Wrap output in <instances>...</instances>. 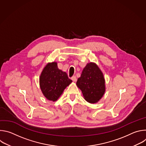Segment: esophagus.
Wrapping results in <instances>:
<instances>
[{"instance_id":"esophagus-1","label":"esophagus","mask_w":146,"mask_h":146,"mask_svg":"<svg viewBox=\"0 0 146 146\" xmlns=\"http://www.w3.org/2000/svg\"><path fill=\"white\" fill-rule=\"evenodd\" d=\"M72 80L74 81V82H76L77 81V78H76V76H73L72 77Z\"/></svg>"}]
</instances>
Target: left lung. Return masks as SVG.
Listing matches in <instances>:
<instances>
[{
    "label": "left lung",
    "mask_w": 146,
    "mask_h": 146,
    "mask_svg": "<svg viewBox=\"0 0 146 146\" xmlns=\"http://www.w3.org/2000/svg\"><path fill=\"white\" fill-rule=\"evenodd\" d=\"M76 85L81 91L84 99L90 103L98 102L106 91L105 77L94 62L86 65L77 79Z\"/></svg>",
    "instance_id": "obj_1"
}]
</instances>
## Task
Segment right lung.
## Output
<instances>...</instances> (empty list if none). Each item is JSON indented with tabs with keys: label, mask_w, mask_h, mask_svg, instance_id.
Returning a JSON list of instances; mask_svg holds the SVG:
<instances>
[{
	"label": "right lung",
	"mask_w": 146,
	"mask_h": 146,
	"mask_svg": "<svg viewBox=\"0 0 146 146\" xmlns=\"http://www.w3.org/2000/svg\"><path fill=\"white\" fill-rule=\"evenodd\" d=\"M72 82L66 72L58 69L56 62H48L39 78L41 92L47 99L52 102L58 99Z\"/></svg>",
	"instance_id": "add662e5"
}]
</instances>
